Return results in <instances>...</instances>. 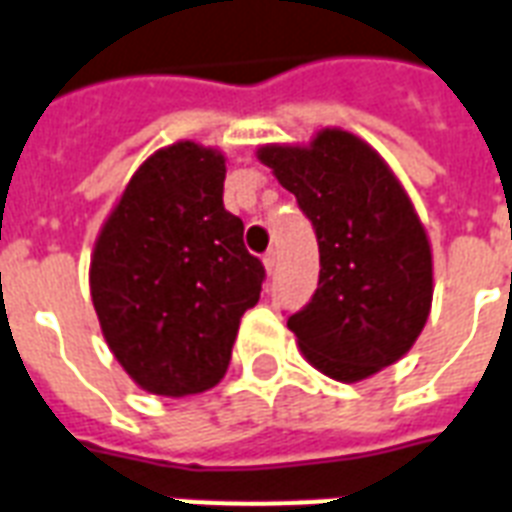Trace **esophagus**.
Here are the masks:
<instances>
[{"instance_id": "esophagus-1", "label": "esophagus", "mask_w": 512, "mask_h": 512, "mask_svg": "<svg viewBox=\"0 0 512 512\" xmlns=\"http://www.w3.org/2000/svg\"><path fill=\"white\" fill-rule=\"evenodd\" d=\"M275 267H278V253L267 251V253H264V270L272 275V272H275Z\"/></svg>"}]
</instances>
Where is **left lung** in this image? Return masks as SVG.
I'll list each match as a JSON object with an SVG mask.
<instances>
[{
  "instance_id": "left-lung-1",
  "label": "left lung",
  "mask_w": 512,
  "mask_h": 512,
  "mask_svg": "<svg viewBox=\"0 0 512 512\" xmlns=\"http://www.w3.org/2000/svg\"><path fill=\"white\" fill-rule=\"evenodd\" d=\"M297 197L321 253L318 288L288 329L315 370L359 383L405 356L432 310V245L407 191L370 142L321 129L307 145H261Z\"/></svg>"
}]
</instances>
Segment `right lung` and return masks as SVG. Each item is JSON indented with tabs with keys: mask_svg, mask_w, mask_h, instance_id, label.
Instances as JSON below:
<instances>
[{
	"mask_svg": "<svg viewBox=\"0 0 512 512\" xmlns=\"http://www.w3.org/2000/svg\"><path fill=\"white\" fill-rule=\"evenodd\" d=\"M226 159L180 140L142 161L91 253V302L105 343L148 394L188 397L226 375L264 267L224 207Z\"/></svg>",
	"mask_w": 512,
	"mask_h": 512,
	"instance_id": "1",
	"label": "right lung"
}]
</instances>
